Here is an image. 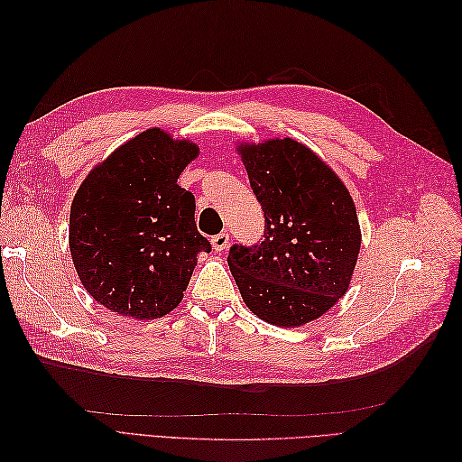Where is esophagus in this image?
<instances>
[{
	"instance_id": "esophagus-1",
	"label": "esophagus",
	"mask_w": 462,
	"mask_h": 462,
	"mask_svg": "<svg viewBox=\"0 0 462 462\" xmlns=\"http://www.w3.org/2000/svg\"><path fill=\"white\" fill-rule=\"evenodd\" d=\"M212 246L216 253H223V250L229 246V233L223 231V233H217L216 236H212Z\"/></svg>"
}]
</instances>
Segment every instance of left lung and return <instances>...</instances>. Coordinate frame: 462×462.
Wrapping results in <instances>:
<instances>
[{
	"label": "left lung",
	"instance_id": "1",
	"mask_svg": "<svg viewBox=\"0 0 462 462\" xmlns=\"http://www.w3.org/2000/svg\"><path fill=\"white\" fill-rule=\"evenodd\" d=\"M239 150L265 226L260 243L229 248L231 273L250 312L273 326H302L351 283L360 250L355 202L341 179L292 138Z\"/></svg>",
	"mask_w": 462,
	"mask_h": 462
}]
</instances>
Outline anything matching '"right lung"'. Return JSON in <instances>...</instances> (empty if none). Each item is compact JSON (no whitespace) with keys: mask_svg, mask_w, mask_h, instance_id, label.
Segmentation results:
<instances>
[{"mask_svg":"<svg viewBox=\"0 0 462 462\" xmlns=\"http://www.w3.org/2000/svg\"><path fill=\"white\" fill-rule=\"evenodd\" d=\"M199 146L148 129L96 165L75 194L69 246L82 285L106 309L162 318L183 299L197 256L212 245L177 185Z\"/></svg>","mask_w":462,"mask_h":462,"instance_id":"obj_1","label":"right lung"}]
</instances>
